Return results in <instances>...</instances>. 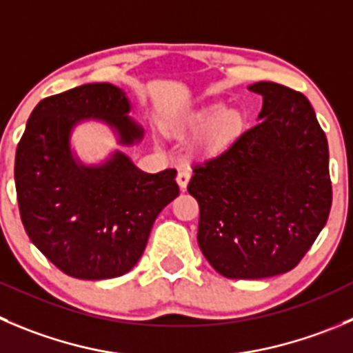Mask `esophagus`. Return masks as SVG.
I'll use <instances>...</instances> for the list:
<instances>
[{"label": "esophagus", "mask_w": 353, "mask_h": 353, "mask_svg": "<svg viewBox=\"0 0 353 353\" xmlns=\"http://www.w3.org/2000/svg\"><path fill=\"white\" fill-rule=\"evenodd\" d=\"M189 180H190V170L189 168H182V170L179 171V174H176V182H179L180 189H185Z\"/></svg>", "instance_id": "1"}]
</instances>
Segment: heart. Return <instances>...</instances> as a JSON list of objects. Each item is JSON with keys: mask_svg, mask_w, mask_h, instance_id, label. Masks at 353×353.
<instances>
[{"mask_svg": "<svg viewBox=\"0 0 353 353\" xmlns=\"http://www.w3.org/2000/svg\"><path fill=\"white\" fill-rule=\"evenodd\" d=\"M189 126H208L204 130L201 143L208 150H218L232 140L241 126V114L237 110L225 109L221 103L204 107V109L190 112L185 117Z\"/></svg>", "mask_w": 353, "mask_h": 353, "instance_id": "b5f03b06", "label": "heart"}]
</instances>
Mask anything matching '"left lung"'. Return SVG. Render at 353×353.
Masks as SVG:
<instances>
[{"label": "left lung", "mask_w": 353, "mask_h": 353, "mask_svg": "<svg viewBox=\"0 0 353 353\" xmlns=\"http://www.w3.org/2000/svg\"><path fill=\"white\" fill-rule=\"evenodd\" d=\"M258 121L216 156L194 166L197 243L229 279H263L300 263L331 211L327 139L307 97L270 81Z\"/></svg>", "instance_id": "obj_1"}]
</instances>
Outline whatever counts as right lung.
<instances>
[{
    "label": "right lung",
    "mask_w": 353,
    "mask_h": 353,
    "mask_svg": "<svg viewBox=\"0 0 353 353\" xmlns=\"http://www.w3.org/2000/svg\"><path fill=\"white\" fill-rule=\"evenodd\" d=\"M126 93L93 83L43 99L17 145L15 189L29 239L63 274L112 279L137 265L157 214L180 194L176 170L145 173L116 150L86 166L72 156L70 133L99 119L119 143L140 142L143 130L128 116Z\"/></svg>",
    "instance_id": "right-lung-1"
}]
</instances>
